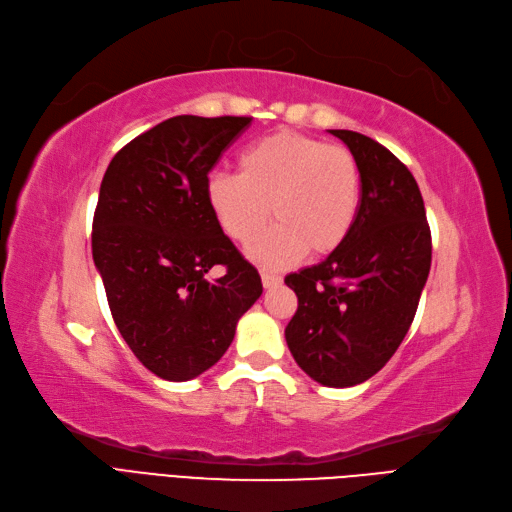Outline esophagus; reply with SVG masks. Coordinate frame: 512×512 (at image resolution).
<instances>
[{
  "instance_id": "34e87169",
  "label": "esophagus",
  "mask_w": 512,
  "mask_h": 512,
  "mask_svg": "<svg viewBox=\"0 0 512 512\" xmlns=\"http://www.w3.org/2000/svg\"><path fill=\"white\" fill-rule=\"evenodd\" d=\"M281 281H284V279H281L279 275H273V273H262V286L267 288V290L281 286Z\"/></svg>"
}]
</instances>
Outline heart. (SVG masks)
Instances as JSON below:
<instances>
[{
  "label": "heart",
  "mask_w": 512,
  "mask_h": 512,
  "mask_svg": "<svg viewBox=\"0 0 512 512\" xmlns=\"http://www.w3.org/2000/svg\"><path fill=\"white\" fill-rule=\"evenodd\" d=\"M205 195L222 231L250 243L268 221L278 224L254 241L248 256L264 269H284L307 256L339 250L360 214V167L343 146L294 131H277L239 156V173L216 171Z\"/></svg>",
  "instance_id": "heart-1"
}]
</instances>
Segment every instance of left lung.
I'll return each mask as SVG.
<instances>
[{
    "instance_id": "8db88e82",
    "label": "left lung",
    "mask_w": 512,
    "mask_h": 512,
    "mask_svg": "<svg viewBox=\"0 0 512 512\" xmlns=\"http://www.w3.org/2000/svg\"><path fill=\"white\" fill-rule=\"evenodd\" d=\"M360 167V214L339 250L286 277L298 309L286 326L296 364L328 387L358 385L409 332L432 262V235L407 165L356 131L330 129Z\"/></svg>"
}]
</instances>
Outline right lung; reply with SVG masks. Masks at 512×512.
I'll return each instance as SVG.
<instances>
[{"mask_svg": "<svg viewBox=\"0 0 512 512\" xmlns=\"http://www.w3.org/2000/svg\"><path fill=\"white\" fill-rule=\"evenodd\" d=\"M248 116H173L137 135L103 175L93 260L122 339L165 381L195 379L235 339L262 294L256 267L207 203V175ZM220 263L225 275H204Z\"/></svg>", "mask_w": 512, "mask_h": 512, "instance_id": "obj_1", "label": "right lung"}]
</instances>
